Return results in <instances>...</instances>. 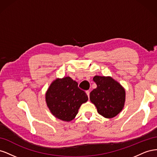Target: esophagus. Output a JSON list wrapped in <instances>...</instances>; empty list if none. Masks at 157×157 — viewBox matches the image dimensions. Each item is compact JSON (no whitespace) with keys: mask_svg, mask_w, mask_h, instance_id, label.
<instances>
[{"mask_svg":"<svg viewBox=\"0 0 157 157\" xmlns=\"http://www.w3.org/2000/svg\"><path fill=\"white\" fill-rule=\"evenodd\" d=\"M86 92V94H87V95H88V98L90 97V91L89 90H87V91Z\"/></svg>","mask_w":157,"mask_h":157,"instance_id":"1","label":"esophagus"}]
</instances>
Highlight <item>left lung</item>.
<instances>
[{
	"label": "left lung",
	"instance_id": "8db88e82",
	"mask_svg": "<svg viewBox=\"0 0 157 157\" xmlns=\"http://www.w3.org/2000/svg\"><path fill=\"white\" fill-rule=\"evenodd\" d=\"M97 88L90 94V99L99 115L107 118L116 117L124 105L125 90L111 77L95 76Z\"/></svg>",
	"mask_w": 157,
	"mask_h": 157
}]
</instances>
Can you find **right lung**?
Segmentation results:
<instances>
[{"label":"right lung","instance_id":"right-lung-1","mask_svg":"<svg viewBox=\"0 0 157 157\" xmlns=\"http://www.w3.org/2000/svg\"><path fill=\"white\" fill-rule=\"evenodd\" d=\"M88 99L86 94L69 77L56 78L46 93V102L52 115L66 122L74 119L80 105Z\"/></svg>","mask_w":157,"mask_h":157}]
</instances>
